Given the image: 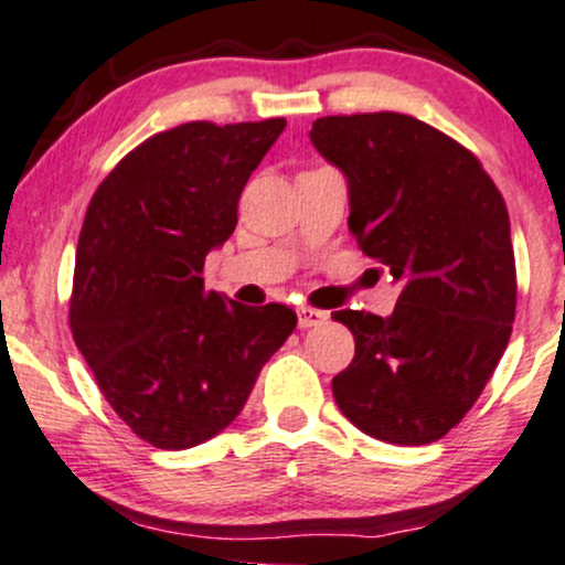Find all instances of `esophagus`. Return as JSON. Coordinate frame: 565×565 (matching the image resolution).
Listing matches in <instances>:
<instances>
[{
	"mask_svg": "<svg viewBox=\"0 0 565 565\" xmlns=\"http://www.w3.org/2000/svg\"><path fill=\"white\" fill-rule=\"evenodd\" d=\"M324 322H328V311L311 307L298 309V324H301V328H320Z\"/></svg>",
	"mask_w": 565,
	"mask_h": 565,
	"instance_id": "obj_1",
	"label": "esophagus"
}]
</instances>
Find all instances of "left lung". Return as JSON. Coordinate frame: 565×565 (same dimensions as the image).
Returning <instances> with one entry per match:
<instances>
[{
  "mask_svg": "<svg viewBox=\"0 0 565 565\" xmlns=\"http://www.w3.org/2000/svg\"><path fill=\"white\" fill-rule=\"evenodd\" d=\"M315 148L349 179V227L402 282L388 317L341 309L354 360L333 377L367 436L420 447L481 396L515 320V256L502 192L479 158L404 113L322 116Z\"/></svg>",
  "mask_w": 565,
  "mask_h": 565,
  "instance_id": "1",
  "label": "left lung"
}]
</instances>
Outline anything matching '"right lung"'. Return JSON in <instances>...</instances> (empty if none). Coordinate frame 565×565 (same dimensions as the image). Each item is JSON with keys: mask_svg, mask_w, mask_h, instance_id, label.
Wrapping results in <instances>:
<instances>
[{"mask_svg": "<svg viewBox=\"0 0 565 565\" xmlns=\"http://www.w3.org/2000/svg\"><path fill=\"white\" fill-rule=\"evenodd\" d=\"M282 129L285 118H267L152 135L86 209L68 303L73 341L116 415L158 449H190L227 428L298 322L290 307H243L205 290L201 277Z\"/></svg>", "mask_w": 565, "mask_h": 565, "instance_id": "obj_1", "label": "right lung"}]
</instances>
